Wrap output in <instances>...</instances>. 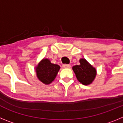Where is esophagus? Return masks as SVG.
I'll return each instance as SVG.
<instances>
[{"label": "esophagus", "instance_id": "34e87169", "mask_svg": "<svg viewBox=\"0 0 123 123\" xmlns=\"http://www.w3.org/2000/svg\"><path fill=\"white\" fill-rule=\"evenodd\" d=\"M63 67L64 68H71V65H69V64H63Z\"/></svg>", "mask_w": 123, "mask_h": 123}]
</instances>
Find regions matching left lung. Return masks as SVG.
<instances>
[{
  "mask_svg": "<svg viewBox=\"0 0 123 123\" xmlns=\"http://www.w3.org/2000/svg\"><path fill=\"white\" fill-rule=\"evenodd\" d=\"M80 65L73 67L76 76L79 82L83 85H88L94 81L96 76V70L85 59L79 60Z\"/></svg>",
  "mask_w": 123,
  "mask_h": 123,
  "instance_id": "1",
  "label": "left lung"
}]
</instances>
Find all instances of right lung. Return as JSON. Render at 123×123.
I'll use <instances>...</instances> for the list:
<instances>
[{"label": "right lung", "mask_w": 123, "mask_h": 123, "mask_svg": "<svg viewBox=\"0 0 123 123\" xmlns=\"http://www.w3.org/2000/svg\"><path fill=\"white\" fill-rule=\"evenodd\" d=\"M60 68L59 65L51 63L49 60L43 59L36 68L37 76L41 82L49 84L54 81Z\"/></svg>", "instance_id": "obj_1"}]
</instances>
